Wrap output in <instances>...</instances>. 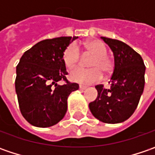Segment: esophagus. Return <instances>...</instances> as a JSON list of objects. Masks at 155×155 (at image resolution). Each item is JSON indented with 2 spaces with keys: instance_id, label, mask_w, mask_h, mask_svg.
Instances as JSON below:
<instances>
[{
  "instance_id": "obj_1",
  "label": "esophagus",
  "mask_w": 155,
  "mask_h": 155,
  "mask_svg": "<svg viewBox=\"0 0 155 155\" xmlns=\"http://www.w3.org/2000/svg\"><path fill=\"white\" fill-rule=\"evenodd\" d=\"M86 86H84V85H79V89H80L81 91H84V90H86Z\"/></svg>"
}]
</instances>
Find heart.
I'll list each match as a JSON object with an SVG mask.
<instances>
[{"label":"heart","mask_w":155,"mask_h":155,"mask_svg":"<svg viewBox=\"0 0 155 155\" xmlns=\"http://www.w3.org/2000/svg\"><path fill=\"white\" fill-rule=\"evenodd\" d=\"M85 56H91L92 58L89 62L91 69L76 68L70 73L71 80L81 84H90L97 82L102 78V72L109 74L113 70V61L108 56V49L103 42L93 40L84 45ZM79 48L71 44L65 49L63 55V61L66 67L72 69L76 67L81 61Z\"/></svg>","instance_id":"heart-1"}]
</instances>
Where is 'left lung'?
<instances>
[{"instance_id": "1", "label": "left lung", "mask_w": 155, "mask_h": 155, "mask_svg": "<svg viewBox=\"0 0 155 155\" xmlns=\"http://www.w3.org/2000/svg\"><path fill=\"white\" fill-rule=\"evenodd\" d=\"M112 50L115 67L110 89L96 85L97 97L89 104L97 119L105 123H120L133 115L145 84V64L142 58L129 45L118 39L101 37Z\"/></svg>"}]
</instances>
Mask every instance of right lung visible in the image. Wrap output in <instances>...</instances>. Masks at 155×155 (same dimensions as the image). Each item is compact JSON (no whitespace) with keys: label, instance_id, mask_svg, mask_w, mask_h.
<instances>
[{"label":"right lung","instance_id":"1","mask_svg":"<svg viewBox=\"0 0 155 155\" xmlns=\"http://www.w3.org/2000/svg\"><path fill=\"white\" fill-rule=\"evenodd\" d=\"M78 37L44 39L24 52L16 67L15 91L21 114L33 126L47 128L61 121L67 98L79 85L70 83L64 51ZM65 84L59 86L58 82Z\"/></svg>","mask_w":155,"mask_h":155}]
</instances>
